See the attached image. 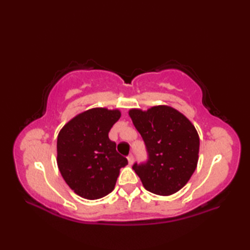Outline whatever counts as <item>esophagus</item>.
I'll list each match as a JSON object with an SVG mask.
<instances>
[{
    "mask_svg": "<svg viewBox=\"0 0 250 250\" xmlns=\"http://www.w3.org/2000/svg\"><path fill=\"white\" fill-rule=\"evenodd\" d=\"M128 161H129L130 166H131V164H133V162H134V157H133V155H129V156H128Z\"/></svg>",
    "mask_w": 250,
    "mask_h": 250,
    "instance_id": "34e87169",
    "label": "esophagus"
}]
</instances>
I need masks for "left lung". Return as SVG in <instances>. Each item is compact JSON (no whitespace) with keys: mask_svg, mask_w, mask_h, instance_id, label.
I'll use <instances>...</instances> for the list:
<instances>
[{"mask_svg":"<svg viewBox=\"0 0 250 250\" xmlns=\"http://www.w3.org/2000/svg\"><path fill=\"white\" fill-rule=\"evenodd\" d=\"M133 125L146 145V162L132 168L143 186L159 195H171L188 183L196 168L200 139L187 117L166 105L146 111H129Z\"/></svg>","mask_w":250,"mask_h":250,"instance_id":"8db88e82","label":"left lung"}]
</instances>
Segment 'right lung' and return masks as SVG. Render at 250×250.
Masks as SVG:
<instances>
[{
	"mask_svg": "<svg viewBox=\"0 0 250 250\" xmlns=\"http://www.w3.org/2000/svg\"><path fill=\"white\" fill-rule=\"evenodd\" d=\"M120 116L118 109H89L68 121L58 135V167L68 187L83 199L110 193L120 168L128 164L108 137Z\"/></svg>",
	"mask_w": 250,
	"mask_h": 250,
	"instance_id": "1",
	"label": "right lung"
}]
</instances>
